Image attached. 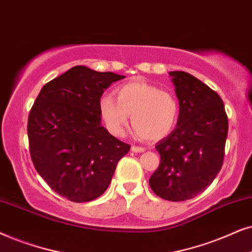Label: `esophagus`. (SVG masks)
<instances>
[{"instance_id": "obj_1", "label": "esophagus", "mask_w": 252, "mask_h": 252, "mask_svg": "<svg viewBox=\"0 0 252 252\" xmlns=\"http://www.w3.org/2000/svg\"><path fill=\"white\" fill-rule=\"evenodd\" d=\"M131 151H132V152H135V153H142V152H144V151H145V149H144V147L133 145L131 147Z\"/></svg>"}]
</instances>
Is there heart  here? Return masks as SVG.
<instances>
[{
	"mask_svg": "<svg viewBox=\"0 0 252 252\" xmlns=\"http://www.w3.org/2000/svg\"><path fill=\"white\" fill-rule=\"evenodd\" d=\"M115 94L103 95L99 101L100 114L113 135H123L129 115L136 135L151 142L166 138L179 123L180 103L172 92L135 80L117 87Z\"/></svg>",
	"mask_w": 252,
	"mask_h": 252,
	"instance_id": "1",
	"label": "heart"
}]
</instances>
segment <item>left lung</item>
Returning <instances> with one entry per match:
<instances>
[{
	"instance_id": "left-lung-1",
	"label": "left lung",
	"mask_w": 252,
	"mask_h": 252,
	"mask_svg": "<svg viewBox=\"0 0 252 252\" xmlns=\"http://www.w3.org/2000/svg\"><path fill=\"white\" fill-rule=\"evenodd\" d=\"M180 103L174 131L156 145L160 165L150 187L160 198L188 200L202 193L220 172L228 117L219 94L184 71H170Z\"/></svg>"
}]
</instances>
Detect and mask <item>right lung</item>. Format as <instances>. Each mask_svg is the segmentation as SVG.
<instances>
[{
  "label": "right lung",
  "mask_w": 252,
  "mask_h": 252,
  "mask_svg": "<svg viewBox=\"0 0 252 252\" xmlns=\"http://www.w3.org/2000/svg\"><path fill=\"white\" fill-rule=\"evenodd\" d=\"M124 76L76 65L50 80L29 115L30 153L36 172L60 196L91 202L108 188L116 165L129 152L101 126L99 101Z\"/></svg>",
  "instance_id": "1"
}]
</instances>
